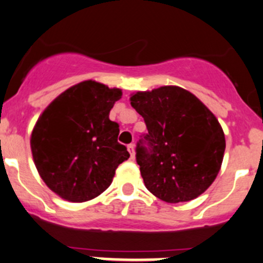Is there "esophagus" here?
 <instances>
[{"label":"esophagus","mask_w":263,"mask_h":263,"mask_svg":"<svg viewBox=\"0 0 263 263\" xmlns=\"http://www.w3.org/2000/svg\"><path fill=\"white\" fill-rule=\"evenodd\" d=\"M128 151H129V153H130V155H132V159H134V155H135L134 144H129V145H128Z\"/></svg>","instance_id":"esophagus-1"}]
</instances>
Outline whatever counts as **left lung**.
Segmentation results:
<instances>
[{"instance_id": "obj_1", "label": "left lung", "mask_w": 263, "mask_h": 263, "mask_svg": "<svg viewBox=\"0 0 263 263\" xmlns=\"http://www.w3.org/2000/svg\"><path fill=\"white\" fill-rule=\"evenodd\" d=\"M130 104L148 129L137 144L146 189L168 203L188 202L207 191L226 149L224 133L213 112L179 86L138 91Z\"/></svg>"}]
</instances>
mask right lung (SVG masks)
<instances>
[{
	"instance_id": "add662e5",
	"label": "right lung",
	"mask_w": 263,
	"mask_h": 263,
	"mask_svg": "<svg viewBox=\"0 0 263 263\" xmlns=\"http://www.w3.org/2000/svg\"><path fill=\"white\" fill-rule=\"evenodd\" d=\"M121 90L86 80L65 90L44 110L31 134L39 174L53 193L86 202L111 184L130 154L118 143L119 124L109 119Z\"/></svg>"
}]
</instances>
